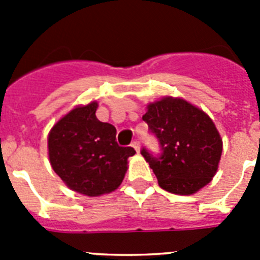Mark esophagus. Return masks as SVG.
<instances>
[{"instance_id": "34e87169", "label": "esophagus", "mask_w": 260, "mask_h": 260, "mask_svg": "<svg viewBox=\"0 0 260 260\" xmlns=\"http://www.w3.org/2000/svg\"><path fill=\"white\" fill-rule=\"evenodd\" d=\"M132 147H133V148H134L135 151H137V152H139V150H141V144H139V142H138V141L133 142Z\"/></svg>"}]
</instances>
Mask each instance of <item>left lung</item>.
<instances>
[{
  "label": "left lung",
  "instance_id": "left-lung-1",
  "mask_svg": "<svg viewBox=\"0 0 260 260\" xmlns=\"http://www.w3.org/2000/svg\"><path fill=\"white\" fill-rule=\"evenodd\" d=\"M143 121L157 138L161 153H141L160 187L190 195L211 182L219 168L222 141L212 119L183 99L168 96L147 105Z\"/></svg>",
  "mask_w": 260,
  "mask_h": 260
}]
</instances>
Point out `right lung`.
<instances>
[{
	"instance_id": "add662e5",
	"label": "right lung",
	"mask_w": 260,
	"mask_h": 260,
	"mask_svg": "<svg viewBox=\"0 0 260 260\" xmlns=\"http://www.w3.org/2000/svg\"><path fill=\"white\" fill-rule=\"evenodd\" d=\"M98 103L77 107L48 135L53 171L69 189L87 197L109 194L121 185L133 147H119L116 127L96 118Z\"/></svg>"
}]
</instances>
